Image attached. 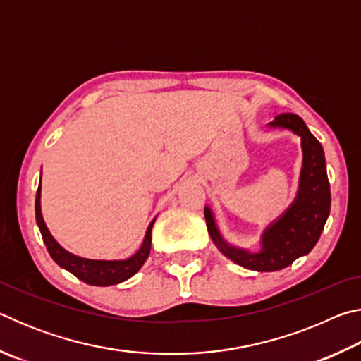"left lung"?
<instances>
[{
    "instance_id": "1",
    "label": "left lung",
    "mask_w": 361,
    "mask_h": 361,
    "mask_svg": "<svg viewBox=\"0 0 361 361\" xmlns=\"http://www.w3.org/2000/svg\"><path fill=\"white\" fill-rule=\"evenodd\" d=\"M269 129L290 130L301 138L302 167L293 202L282 215L269 223L259 237L258 250L232 245L216 224L215 213L205 205L204 215L212 240L226 258L250 271L274 272L310 253L331 209V192L326 175L325 152L299 116L283 113L267 124Z\"/></svg>"
}]
</instances>
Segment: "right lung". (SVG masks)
<instances>
[{"mask_svg":"<svg viewBox=\"0 0 361 361\" xmlns=\"http://www.w3.org/2000/svg\"><path fill=\"white\" fill-rule=\"evenodd\" d=\"M35 213H36V223H38L39 232L42 235V240L46 243V248L51 258L57 262V264L65 269V271L71 272L73 276H76L82 282L94 285V286H111L118 285L121 282H126L127 279L142 269L145 261L148 259L149 250H151V231L154 226L156 216L152 218L149 223L146 234L143 237V242L135 253L126 259H89L81 258L70 253L68 250H65L60 243L54 239L51 231L47 229L41 213V180L38 191H36V200H35Z\"/></svg>","mask_w":361,"mask_h":361,"instance_id":"obj_1","label":"right lung"}]
</instances>
